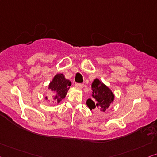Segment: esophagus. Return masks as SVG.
<instances>
[{
  "mask_svg": "<svg viewBox=\"0 0 157 157\" xmlns=\"http://www.w3.org/2000/svg\"><path fill=\"white\" fill-rule=\"evenodd\" d=\"M75 86L79 89H82L83 87H84V85H83V84H80V83H76Z\"/></svg>",
  "mask_w": 157,
  "mask_h": 157,
  "instance_id": "1",
  "label": "esophagus"
}]
</instances>
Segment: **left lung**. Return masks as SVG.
<instances>
[{
  "mask_svg": "<svg viewBox=\"0 0 157 157\" xmlns=\"http://www.w3.org/2000/svg\"><path fill=\"white\" fill-rule=\"evenodd\" d=\"M91 88L93 90V98L87 100V106L90 110L96 109L105 112L114 102V94L106 85L98 78L93 80Z\"/></svg>",
  "mask_w": 157,
  "mask_h": 157,
  "instance_id": "8db88e82",
  "label": "left lung"
}]
</instances>
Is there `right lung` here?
<instances>
[{"label":"right lung","mask_w":157,"mask_h":157,"mask_svg":"<svg viewBox=\"0 0 157 157\" xmlns=\"http://www.w3.org/2000/svg\"><path fill=\"white\" fill-rule=\"evenodd\" d=\"M71 85V81L65 78L63 74L59 73L56 75L48 85V89H50L53 93V102L59 104L61 101L66 97ZM45 99L48 100V98L45 96Z\"/></svg>","instance_id":"1"}]
</instances>
